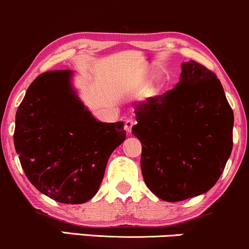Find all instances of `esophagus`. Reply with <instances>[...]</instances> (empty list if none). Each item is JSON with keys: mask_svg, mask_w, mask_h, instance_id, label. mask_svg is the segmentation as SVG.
I'll use <instances>...</instances> for the list:
<instances>
[{"mask_svg": "<svg viewBox=\"0 0 249 249\" xmlns=\"http://www.w3.org/2000/svg\"><path fill=\"white\" fill-rule=\"evenodd\" d=\"M134 125V121L133 119H127L126 122H125V126L124 128L126 130L127 133H131V131H132V127Z\"/></svg>", "mask_w": 249, "mask_h": 249, "instance_id": "1", "label": "esophagus"}]
</instances>
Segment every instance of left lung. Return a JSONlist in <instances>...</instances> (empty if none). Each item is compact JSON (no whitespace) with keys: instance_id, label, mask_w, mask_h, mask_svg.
Returning a JSON list of instances; mask_svg holds the SVG:
<instances>
[{"instance_id":"obj_1","label":"left lung","mask_w":249,"mask_h":249,"mask_svg":"<svg viewBox=\"0 0 249 249\" xmlns=\"http://www.w3.org/2000/svg\"><path fill=\"white\" fill-rule=\"evenodd\" d=\"M178 85L136 104L142 173L149 190L166 202L209 191L220 178L233 147L234 116L214 73L182 62Z\"/></svg>"}]
</instances>
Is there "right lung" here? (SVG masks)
Wrapping results in <instances>:
<instances>
[{
  "instance_id": "1",
  "label": "right lung",
  "mask_w": 249,
  "mask_h": 249,
  "mask_svg": "<svg viewBox=\"0 0 249 249\" xmlns=\"http://www.w3.org/2000/svg\"><path fill=\"white\" fill-rule=\"evenodd\" d=\"M73 75L46 71L30 85L16 112L14 143L36 189L56 202L82 204L100 189L126 131L123 122H97L80 100Z\"/></svg>"
}]
</instances>
